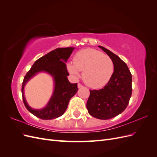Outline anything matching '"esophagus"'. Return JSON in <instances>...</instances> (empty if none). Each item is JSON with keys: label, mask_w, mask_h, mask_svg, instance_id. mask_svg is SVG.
<instances>
[{"label": "esophagus", "mask_w": 157, "mask_h": 157, "mask_svg": "<svg viewBox=\"0 0 157 157\" xmlns=\"http://www.w3.org/2000/svg\"><path fill=\"white\" fill-rule=\"evenodd\" d=\"M83 87V86H82V85L81 84H80V83H78V88H82Z\"/></svg>", "instance_id": "34e87169"}]
</instances>
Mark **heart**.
Wrapping results in <instances>:
<instances>
[{"label": "heart", "instance_id": "obj_1", "mask_svg": "<svg viewBox=\"0 0 157 157\" xmlns=\"http://www.w3.org/2000/svg\"><path fill=\"white\" fill-rule=\"evenodd\" d=\"M67 69L75 75L82 72V80L92 88H100L109 82L114 72V63L110 57L101 52L86 48L78 52L73 63L67 64Z\"/></svg>", "mask_w": 157, "mask_h": 157}]
</instances>
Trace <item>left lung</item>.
Returning <instances> with one entry per match:
<instances>
[{
  "label": "left lung",
  "mask_w": 157,
  "mask_h": 157,
  "mask_svg": "<svg viewBox=\"0 0 157 157\" xmlns=\"http://www.w3.org/2000/svg\"><path fill=\"white\" fill-rule=\"evenodd\" d=\"M110 57L114 72L109 82L100 90H90L86 107L90 115L101 120L115 117L124 111L132 96V74L127 65L112 52L99 46Z\"/></svg>",
  "instance_id": "obj_1"
}]
</instances>
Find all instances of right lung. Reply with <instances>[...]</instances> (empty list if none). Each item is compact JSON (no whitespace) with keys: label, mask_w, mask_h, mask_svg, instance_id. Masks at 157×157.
Instances as JSON below:
<instances>
[{"label":"right lung","mask_w":157,"mask_h":157,"mask_svg":"<svg viewBox=\"0 0 157 157\" xmlns=\"http://www.w3.org/2000/svg\"><path fill=\"white\" fill-rule=\"evenodd\" d=\"M74 48H57L37 59L25 75L22 83L21 93L23 103L35 117L42 120H51L59 117L67 109L70 99L78 91L77 83L71 84L67 79L69 75L65 63ZM44 71L53 77L55 82L54 94L46 108L33 109L28 105L23 94L26 82L36 72Z\"/></svg>","instance_id":"obj_1"}]
</instances>
